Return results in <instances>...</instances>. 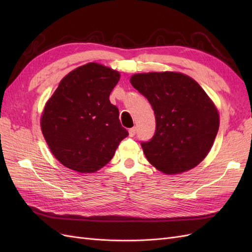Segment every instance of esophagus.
I'll return each mask as SVG.
<instances>
[{"label": "esophagus", "instance_id": "1", "mask_svg": "<svg viewBox=\"0 0 252 252\" xmlns=\"http://www.w3.org/2000/svg\"><path fill=\"white\" fill-rule=\"evenodd\" d=\"M129 132V136H134L135 135V128H130L128 130Z\"/></svg>", "mask_w": 252, "mask_h": 252}]
</instances>
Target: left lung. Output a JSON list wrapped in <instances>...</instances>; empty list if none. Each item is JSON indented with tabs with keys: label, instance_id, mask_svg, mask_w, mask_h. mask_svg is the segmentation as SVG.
Wrapping results in <instances>:
<instances>
[{
	"label": "left lung",
	"instance_id": "left-lung-1",
	"mask_svg": "<svg viewBox=\"0 0 252 252\" xmlns=\"http://www.w3.org/2000/svg\"><path fill=\"white\" fill-rule=\"evenodd\" d=\"M131 85L156 114V133L142 143L148 162L165 174L194 168L209 154L220 126L217 106L188 75L177 71L135 73Z\"/></svg>",
	"mask_w": 252,
	"mask_h": 252
}]
</instances>
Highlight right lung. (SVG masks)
I'll return each instance as SVG.
<instances>
[{
	"label": "right lung",
	"instance_id": "right-lung-1",
	"mask_svg": "<svg viewBox=\"0 0 252 252\" xmlns=\"http://www.w3.org/2000/svg\"><path fill=\"white\" fill-rule=\"evenodd\" d=\"M121 74L98 63L75 68L45 104L41 129L51 154L67 168L93 173L108 164L128 136L109 95Z\"/></svg>",
	"mask_w": 252,
	"mask_h": 252
}]
</instances>
